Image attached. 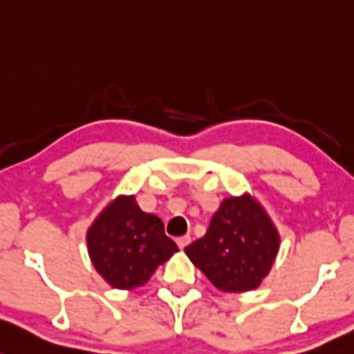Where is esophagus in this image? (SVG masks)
I'll list each match as a JSON object with an SVG mask.
<instances>
[{
	"label": "esophagus",
	"instance_id": "obj_1",
	"mask_svg": "<svg viewBox=\"0 0 354 354\" xmlns=\"http://www.w3.org/2000/svg\"><path fill=\"white\" fill-rule=\"evenodd\" d=\"M176 243H178V245H180V249H181V251H183V249H185V248H187V245H188L189 243H192V237H189V236L180 237V239H178V241H176Z\"/></svg>",
	"mask_w": 354,
	"mask_h": 354
}]
</instances>
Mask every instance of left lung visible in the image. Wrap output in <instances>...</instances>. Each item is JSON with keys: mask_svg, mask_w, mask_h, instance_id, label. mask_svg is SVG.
<instances>
[{"mask_svg": "<svg viewBox=\"0 0 354 354\" xmlns=\"http://www.w3.org/2000/svg\"><path fill=\"white\" fill-rule=\"evenodd\" d=\"M280 251V232L252 195L229 196L210 221L207 234L185 249L215 288L243 293L261 285Z\"/></svg>", "mask_w": 354, "mask_h": 354, "instance_id": "obj_1", "label": "left lung"}]
</instances>
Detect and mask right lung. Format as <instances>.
<instances>
[{
	"instance_id": "1",
	"label": "right lung",
	"mask_w": 354,
	"mask_h": 354,
	"mask_svg": "<svg viewBox=\"0 0 354 354\" xmlns=\"http://www.w3.org/2000/svg\"><path fill=\"white\" fill-rule=\"evenodd\" d=\"M88 254L100 277L118 290L147 283L178 245L159 217L137 205L136 195H118L88 227Z\"/></svg>"
}]
</instances>
